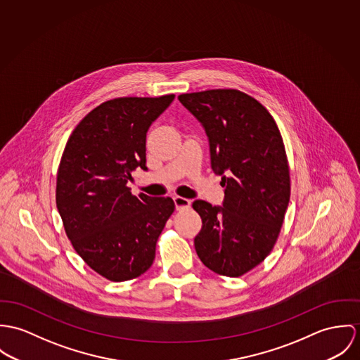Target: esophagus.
I'll return each mask as SVG.
<instances>
[{"instance_id": "esophagus-1", "label": "esophagus", "mask_w": 360, "mask_h": 360, "mask_svg": "<svg viewBox=\"0 0 360 360\" xmlns=\"http://www.w3.org/2000/svg\"><path fill=\"white\" fill-rule=\"evenodd\" d=\"M174 204H175L176 210H185V208L191 207V200L181 198V196H175L174 198Z\"/></svg>"}]
</instances>
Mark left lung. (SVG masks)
Here are the masks:
<instances>
[{
	"mask_svg": "<svg viewBox=\"0 0 360 360\" xmlns=\"http://www.w3.org/2000/svg\"><path fill=\"white\" fill-rule=\"evenodd\" d=\"M178 99L202 125L211 168L225 188L222 205L192 204L202 222L196 252L212 272L239 278L272 251L288 205L290 172L279 128L258 101L238 89Z\"/></svg>",
	"mask_w": 360,
	"mask_h": 360,
	"instance_id": "obj_1",
	"label": "left lung"
}]
</instances>
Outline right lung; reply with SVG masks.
I'll return each mask as SVG.
<instances>
[{"label": "right lung", "instance_id": "obj_1", "mask_svg": "<svg viewBox=\"0 0 360 360\" xmlns=\"http://www.w3.org/2000/svg\"><path fill=\"white\" fill-rule=\"evenodd\" d=\"M175 95L116 98L89 112L72 132L58 169L56 207L85 264L125 281L153 264L156 243L174 212L171 198L134 196L135 168L148 171L146 134Z\"/></svg>", "mask_w": 360, "mask_h": 360}]
</instances>
